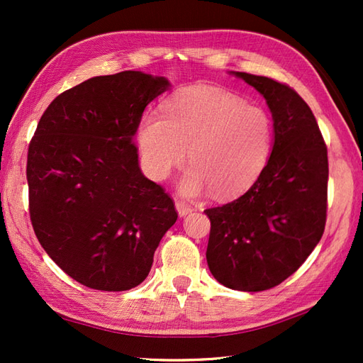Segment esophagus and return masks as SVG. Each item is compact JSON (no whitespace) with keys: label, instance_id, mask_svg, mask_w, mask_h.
<instances>
[{"label":"esophagus","instance_id":"esophagus-1","mask_svg":"<svg viewBox=\"0 0 363 363\" xmlns=\"http://www.w3.org/2000/svg\"><path fill=\"white\" fill-rule=\"evenodd\" d=\"M174 206H176L177 213H179V217H186V215H189L190 212H194V207L189 206L187 203H184V201H176Z\"/></svg>","mask_w":363,"mask_h":363}]
</instances>
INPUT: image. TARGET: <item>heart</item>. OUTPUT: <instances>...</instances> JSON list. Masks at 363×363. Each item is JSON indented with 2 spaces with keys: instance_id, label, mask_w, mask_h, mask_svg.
<instances>
[{
  "instance_id": "heart-1",
  "label": "heart",
  "mask_w": 363,
  "mask_h": 363,
  "mask_svg": "<svg viewBox=\"0 0 363 363\" xmlns=\"http://www.w3.org/2000/svg\"><path fill=\"white\" fill-rule=\"evenodd\" d=\"M165 117L146 115L138 146L146 173L164 181L187 159L182 179L186 195L209 190L230 199L252 187L268 165L274 126L268 112L217 87H189L165 103Z\"/></svg>"
}]
</instances>
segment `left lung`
<instances>
[{
	"mask_svg": "<svg viewBox=\"0 0 363 363\" xmlns=\"http://www.w3.org/2000/svg\"><path fill=\"white\" fill-rule=\"evenodd\" d=\"M267 99L274 145L252 187L206 209L207 265L220 284L240 291L273 289L311 256L325 233L328 148L311 107L287 84L233 72Z\"/></svg>",
	"mask_w": 363,
	"mask_h": 363,
	"instance_id": "left-lung-1",
	"label": "left lung"
}]
</instances>
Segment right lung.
Segmentation results:
<instances>
[{"instance_id": "obj_1", "label": "right lung", "mask_w": 363, "mask_h": 363, "mask_svg": "<svg viewBox=\"0 0 363 363\" xmlns=\"http://www.w3.org/2000/svg\"><path fill=\"white\" fill-rule=\"evenodd\" d=\"M162 76H95L46 107L28 150L29 215L46 254L86 287L123 291L148 276L177 220L173 199L138 167L134 135Z\"/></svg>"}]
</instances>
